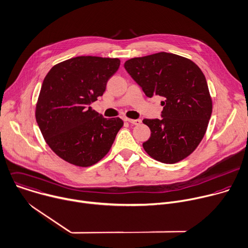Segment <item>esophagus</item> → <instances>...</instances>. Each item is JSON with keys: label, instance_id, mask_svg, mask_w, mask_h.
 <instances>
[{"label": "esophagus", "instance_id": "esophagus-1", "mask_svg": "<svg viewBox=\"0 0 248 248\" xmlns=\"http://www.w3.org/2000/svg\"><path fill=\"white\" fill-rule=\"evenodd\" d=\"M124 120L127 121V122H129V123L132 124V125H140V122H141L140 119H129V118H125Z\"/></svg>", "mask_w": 248, "mask_h": 248}]
</instances>
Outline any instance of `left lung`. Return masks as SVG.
<instances>
[{
    "label": "left lung",
    "mask_w": 248,
    "mask_h": 248,
    "mask_svg": "<svg viewBox=\"0 0 248 248\" xmlns=\"http://www.w3.org/2000/svg\"><path fill=\"white\" fill-rule=\"evenodd\" d=\"M125 69L146 96L163 97L160 119H143L151 138L142 143L146 154L163 163H176L200 144L212 113L204 74L194 62L161 52L127 61Z\"/></svg>",
    "instance_id": "1"
}]
</instances>
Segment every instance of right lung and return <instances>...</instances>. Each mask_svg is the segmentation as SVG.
Returning a JSON list of instances; mask_svg holds the SVG:
<instances>
[{"label": "right lung", "instance_id": "right-lung-1", "mask_svg": "<svg viewBox=\"0 0 248 248\" xmlns=\"http://www.w3.org/2000/svg\"><path fill=\"white\" fill-rule=\"evenodd\" d=\"M120 61L76 57L55 65L45 77L36 106V121L52 151L81 167L109 152L123 121L107 119L90 106L102 96Z\"/></svg>", "mask_w": 248, "mask_h": 248}]
</instances>
